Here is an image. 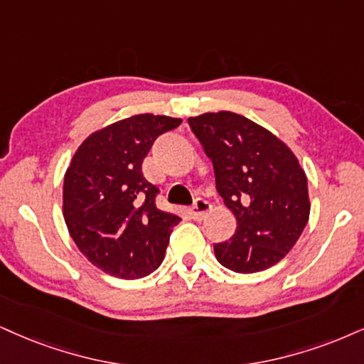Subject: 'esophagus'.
I'll return each mask as SVG.
<instances>
[{"label": "esophagus", "instance_id": "1", "mask_svg": "<svg viewBox=\"0 0 364 364\" xmlns=\"http://www.w3.org/2000/svg\"><path fill=\"white\" fill-rule=\"evenodd\" d=\"M210 213V204L205 199H196L194 205L191 208V216L196 221H203L205 214Z\"/></svg>", "mask_w": 364, "mask_h": 364}]
</instances>
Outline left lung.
<instances>
[{
  "mask_svg": "<svg viewBox=\"0 0 364 364\" xmlns=\"http://www.w3.org/2000/svg\"><path fill=\"white\" fill-rule=\"evenodd\" d=\"M189 124L213 161L216 189L237 226L214 245L218 262L257 273L285 258L311 214L307 177L297 156L267 128L231 111L191 116Z\"/></svg>",
  "mask_w": 364,
  "mask_h": 364,
  "instance_id": "1",
  "label": "left lung"
}]
</instances>
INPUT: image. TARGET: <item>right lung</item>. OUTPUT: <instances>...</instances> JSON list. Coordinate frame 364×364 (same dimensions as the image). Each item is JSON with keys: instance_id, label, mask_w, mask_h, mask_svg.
I'll use <instances>...</instances> for the list:
<instances>
[{"instance_id": "add662e5", "label": "right lung", "mask_w": 364, "mask_h": 364, "mask_svg": "<svg viewBox=\"0 0 364 364\" xmlns=\"http://www.w3.org/2000/svg\"><path fill=\"white\" fill-rule=\"evenodd\" d=\"M182 123L164 114H134L80 143L64 177L62 213L80 253L107 275L134 280L164 262L181 218L156 209L159 189L141 164L161 133Z\"/></svg>"}]
</instances>
